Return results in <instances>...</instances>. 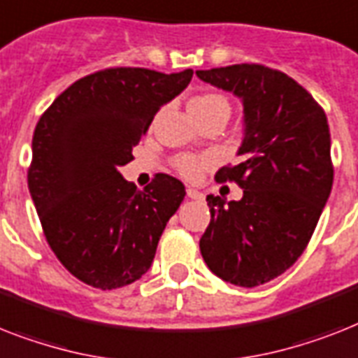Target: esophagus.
Returning <instances> with one entry per match:
<instances>
[{
    "instance_id": "esophagus-1",
    "label": "esophagus",
    "mask_w": 358,
    "mask_h": 358,
    "mask_svg": "<svg viewBox=\"0 0 358 358\" xmlns=\"http://www.w3.org/2000/svg\"><path fill=\"white\" fill-rule=\"evenodd\" d=\"M187 196H189V199H193V200H202V199H204V193H200V191H196V189L189 187L187 189Z\"/></svg>"
}]
</instances>
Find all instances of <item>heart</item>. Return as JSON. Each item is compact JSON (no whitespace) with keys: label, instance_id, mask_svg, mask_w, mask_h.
<instances>
[{"label":"heart","instance_id":"1","mask_svg":"<svg viewBox=\"0 0 358 358\" xmlns=\"http://www.w3.org/2000/svg\"><path fill=\"white\" fill-rule=\"evenodd\" d=\"M219 110L229 112L228 99L219 94H202L189 101V112L194 119L200 117V115H206V113L219 112ZM206 165H208V159L199 158V156H180L176 159V171L187 180L200 178Z\"/></svg>","mask_w":358,"mask_h":358}]
</instances>
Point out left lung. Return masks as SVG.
Listing matches in <instances>:
<instances>
[{"label":"left lung","instance_id":"obj_1","mask_svg":"<svg viewBox=\"0 0 358 358\" xmlns=\"http://www.w3.org/2000/svg\"><path fill=\"white\" fill-rule=\"evenodd\" d=\"M196 77L245 108L241 164L215 174L237 182L243 199L208 194L200 254L220 280L250 289L283 274L309 245L333 187L329 124L313 95L278 69L235 64Z\"/></svg>","mask_w":358,"mask_h":358}]
</instances>
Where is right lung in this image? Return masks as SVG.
I'll return each instance as SVG.
<instances>
[{
	"mask_svg": "<svg viewBox=\"0 0 358 358\" xmlns=\"http://www.w3.org/2000/svg\"><path fill=\"white\" fill-rule=\"evenodd\" d=\"M191 77L193 69H103L78 78L38 121L29 193L58 261L86 285L113 290L150 268L185 187L162 173L139 191L119 167Z\"/></svg>",
	"mask_w": 358,
	"mask_h": 358,
	"instance_id": "1",
	"label": "right lung"
}]
</instances>
